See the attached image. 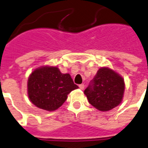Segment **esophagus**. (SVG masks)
<instances>
[{
  "label": "esophagus",
  "instance_id": "obj_1",
  "mask_svg": "<svg viewBox=\"0 0 148 148\" xmlns=\"http://www.w3.org/2000/svg\"><path fill=\"white\" fill-rule=\"evenodd\" d=\"M79 87H80V90H84L85 87V86H84V84H80L79 85Z\"/></svg>",
  "mask_w": 148,
  "mask_h": 148
}]
</instances>
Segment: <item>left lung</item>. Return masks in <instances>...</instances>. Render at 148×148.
<instances>
[{"instance_id": "8db88e82", "label": "left lung", "mask_w": 148, "mask_h": 148, "mask_svg": "<svg viewBox=\"0 0 148 148\" xmlns=\"http://www.w3.org/2000/svg\"><path fill=\"white\" fill-rule=\"evenodd\" d=\"M124 91L123 78L110 68L104 67L98 70L84 94L96 109L106 112L119 105Z\"/></svg>"}]
</instances>
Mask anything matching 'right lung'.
<instances>
[{
  "mask_svg": "<svg viewBox=\"0 0 148 148\" xmlns=\"http://www.w3.org/2000/svg\"><path fill=\"white\" fill-rule=\"evenodd\" d=\"M69 74H62L57 67L36 68L29 77L28 97L38 108L54 111L62 106L68 95L77 89Z\"/></svg>",
  "mask_w": 148,
  "mask_h": 148,
  "instance_id": "obj_1",
  "label": "right lung"
}]
</instances>
